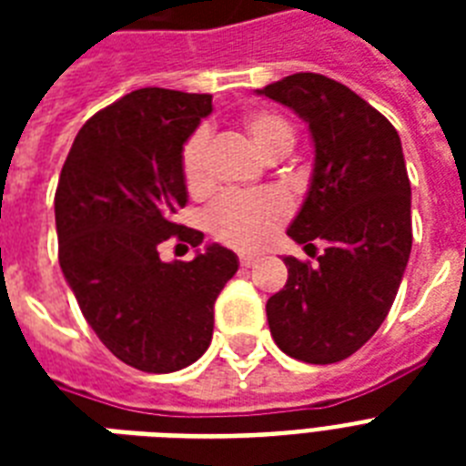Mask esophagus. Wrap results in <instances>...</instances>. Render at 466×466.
<instances>
[{
    "mask_svg": "<svg viewBox=\"0 0 466 466\" xmlns=\"http://www.w3.org/2000/svg\"><path fill=\"white\" fill-rule=\"evenodd\" d=\"M239 263H241V266H244V268H251V266H254V263H256V256L241 254L239 256Z\"/></svg>",
    "mask_w": 466,
    "mask_h": 466,
    "instance_id": "1",
    "label": "esophagus"
}]
</instances>
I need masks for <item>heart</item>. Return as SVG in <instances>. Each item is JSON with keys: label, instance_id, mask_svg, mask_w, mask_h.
I'll return each mask as SVG.
<instances>
[{"label": "heart", "instance_id": "b5f03b06", "mask_svg": "<svg viewBox=\"0 0 466 466\" xmlns=\"http://www.w3.org/2000/svg\"><path fill=\"white\" fill-rule=\"evenodd\" d=\"M248 137L263 157H283L295 145V127L283 113L258 108L244 118ZM208 127H196L181 147V176L190 196H205L212 188L208 168ZM292 200L283 190L266 188L254 193H229L205 212V229L218 241L239 251H256L290 218Z\"/></svg>", "mask_w": 466, "mask_h": 466}]
</instances>
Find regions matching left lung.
Masks as SVG:
<instances>
[{
    "instance_id": "left-lung-1",
    "label": "left lung",
    "mask_w": 466,
    "mask_h": 466,
    "mask_svg": "<svg viewBox=\"0 0 466 466\" xmlns=\"http://www.w3.org/2000/svg\"><path fill=\"white\" fill-rule=\"evenodd\" d=\"M258 94L309 126L314 174L290 234L317 263L285 256L288 283L266 305L270 336L295 360L331 365L368 343L390 314L411 254V183L401 140L346 84L298 72Z\"/></svg>"
}]
</instances>
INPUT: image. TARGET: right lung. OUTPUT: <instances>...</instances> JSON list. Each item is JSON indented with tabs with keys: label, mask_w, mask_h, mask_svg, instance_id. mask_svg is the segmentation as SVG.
I'll use <instances>...</instances> for the list:
<instances>
[{
	"label": "right lung",
	"mask_w": 466,
	"mask_h": 466,
	"mask_svg": "<svg viewBox=\"0 0 466 466\" xmlns=\"http://www.w3.org/2000/svg\"><path fill=\"white\" fill-rule=\"evenodd\" d=\"M210 111V94H127L84 123L55 190L65 280L101 343L142 372H176L208 350L215 299L239 268L219 244L193 261L159 258L171 237L203 244L174 215L188 203L183 142Z\"/></svg>",
	"instance_id": "right-lung-1"
}]
</instances>
